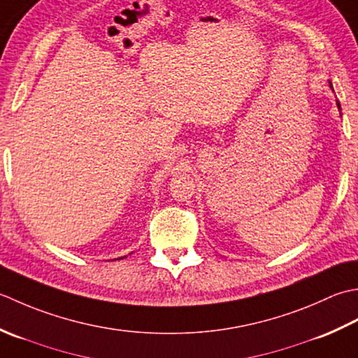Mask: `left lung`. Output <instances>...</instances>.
Masks as SVG:
<instances>
[{
	"mask_svg": "<svg viewBox=\"0 0 358 358\" xmlns=\"http://www.w3.org/2000/svg\"><path fill=\"white\" fill-rule=\"evenodd\" d=\"M329 86H331V90L334 91V87H332V82H329ZM337 108H338L340 111H341V106H340V101H338V100H337Z\"/></svg>",
	"mask_w": 358,
	"mask_h": 358,
	"instance_id": "obj_1",
	"label": "left lung"
}]
</instances>
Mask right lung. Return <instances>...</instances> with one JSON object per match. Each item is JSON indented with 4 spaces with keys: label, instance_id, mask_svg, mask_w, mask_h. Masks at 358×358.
I'll return each instance as SVG.
<instances>
[{
    "label": "right lung",
    "instance_id": "add662e5",
    "mask_svg": "<svg viewBox=\"0 0 358 358\" xmlns=\"http://www.w3.org/2000/svg\"><path fill=\"white\" fill-rule=\"evenodd\" d=\"M122 258H123V257H122Z\"/></svg>",
    "mask_w": 358,
    "mask_h": 358
}]
</instances>
